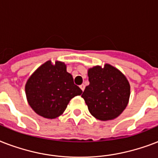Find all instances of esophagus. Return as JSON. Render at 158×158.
Here are the masks:
<instances>
[{"mask_svg": "<svg viewBox=\"0 0 158 158\" xmlns=\"http://www.w3.org/2000/svg\"><path fill=\"white\" fill-rule=\"evenodd\" d=\"M79 88H80V89H81L82 91H84V89H85V86H84V84H81V85H80V86H79Z\"/></svg>", "mask_w": 158, "mask_h": 158, "instance_id": "34e87169", "label": "esophagus"}]
</instances>
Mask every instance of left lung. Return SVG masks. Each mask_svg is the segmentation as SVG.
<instances>
[{
  "instance_id": "obj_1",
  "label": "left lung",
  "mask_w": 158,
  "mask_h": 158,
  "mask_svg": "<svg viewBox=\"0 0 158 158\" xmlns=\"http://www.w3.org/2000/svg\"><path fill=\"white\" fill-rule=\"evenodd\" d=\"M89 85L82 98L89 112L99 120L115 119L129 103L130 85L127 78L110 64L95 65L88 69Z\"/></svg>"
}]
</instances>
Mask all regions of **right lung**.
<instances>
[{"label":"right lung","mask_w":158,"mask_h":158,"mask_svg":"<svg viewBox=\"0 0 158 158\" xmlns=\"http://www.w3.org/2000/svg\"><path fill=\"white\" fill-rule=\"evenodd\" d=\"M83 93L74 84L64 62L48 60L38 67L26 82L25 94L31 108L47 119L64 113L73 98Z\"/></svg>","instance_id":"add662e5"}]
</instances>
